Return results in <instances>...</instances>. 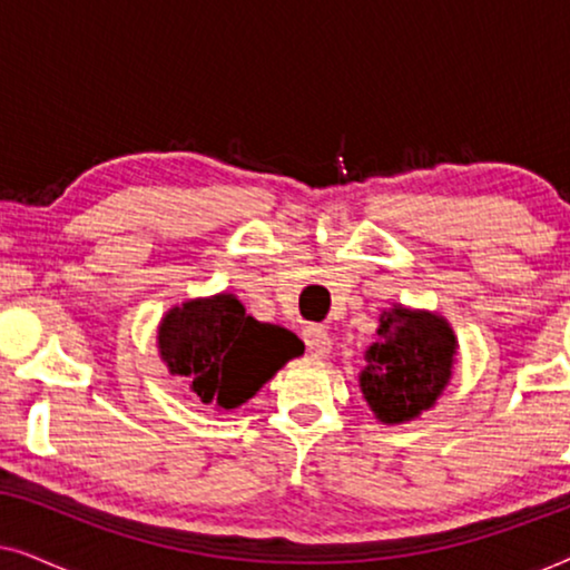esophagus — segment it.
<instances>
[{"mask_svg": "<svg viewBox=\"0 0 570 570\" xmlns=\"http://www.w3.org/2000/svg\"><path fill=\"white\" fill-rule=\"evenodd\" d=\"M303 342H306L308 353L318 355V357L330 355V350H332L330 332H326L324 326H318V324H308L306 330H303Z\"/></svg>", "mask_w": 570, "mask_h": 570, "instance_id": "esophagus-1", "label": "esophagus"}]
</instances>
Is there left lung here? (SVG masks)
<instances>
[{
  "label": "left lung",
  "mask_w": 570,
  "mask_h": 570,
  "mask_svg": "<svg viewBox=\"0 0 570 570\" xmlns=\"http://www.w3.org/2000/svg\"><path fill=\"white\" fill-rule=\"evenodd\" d=\"M454 353V334L439 316L394 308L381 318L361 373V389L381 423H402L431 407L449 384Z\"/></svg>",
  "instance_id": "8db88e82"
}]
</instances>
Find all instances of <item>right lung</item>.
<instances>
[{
	"mask_svg": "<svg viewBox=\"0 0 570 570\" xmlns=\"http://www.w3.org/2000/svg\"><path fill=\"white\" fill-rule=\"evenodd\" d=\"M158 345L174 376L217 410H236L259 392L303 342L275 324L246 316L233 295H215L176 306L163 318Z\"/></svg>",
	"mask_w": 570,
	"mask_h": 570,
	"instance_id": "obj_1",
	"label": "right lung"
}]
</instances>
